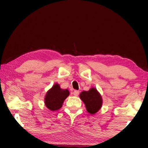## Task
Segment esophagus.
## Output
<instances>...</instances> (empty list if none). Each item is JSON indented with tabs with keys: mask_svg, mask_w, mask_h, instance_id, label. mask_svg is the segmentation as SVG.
Here are the masks:
<instances>
[{
	"mask_svg": "<svg viewBox=\"0 0 148 148\" xmlns=\"http://www.w3.org/2000/svg\"><path fill=\"white\" fill-rule=\"evenodd\" d=\"M79 94V91H77V90H75L73 92V95L75 96H77Z\"/></svg>",
	"mask_w": 148,
	"mask_h": 148,
	"instance_id": "34e87169",
	"label": "esophagus"
}]
</instances>
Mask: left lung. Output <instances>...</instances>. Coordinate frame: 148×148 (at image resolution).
<instances>
[{"mask_svg": "<svg viewBox=\"0 0 148 148\" xmlns=\"http://www.w3.org/2000/svg\"><path fill=\"white\" fill-rule=\"evenodd\" d=\"M79 97L86 105L87 111L90 114H95L102 107V96L96 88H92L89 91H84L81 93Z\"/></svg>", "mask_w": 148, "mask_h": 148, "instance_id": "obj_1", "label": "left lung"}]
</instances>
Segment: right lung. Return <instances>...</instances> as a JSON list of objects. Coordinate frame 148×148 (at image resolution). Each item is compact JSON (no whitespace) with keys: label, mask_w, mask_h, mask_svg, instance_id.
I'll return each mask as SVG.
<instances>
[{"label":"right lung","mask_w":148,"mask_h":148,"mask_svg":"<svg viewBox=\"0 0 148 148\" xmlns=\"http://www.w3.org/2000/svg\"><path fill=\"white\" fill-rule=\"evenodd\" d=\"M69 95L68 90L61 89L59 85L55 84L46 93L44 103L46 106L51 111L57 110L62 106L64 100Z\"/></svg>","instance_id":"1"}]
</instances>
